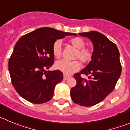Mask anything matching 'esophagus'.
<instances>
[{
    "label": "esophagus",
    "mask_w": 130,
    "mask_h": 130,
    "mask_svg": "<svg viewBox=\"0 0 130 130\" xmlns=\"http://www.w3.org/2000/svg\"><path fill=\"white\" fill-rule=\"evenodd\" d=\"M69 77H70V76H67V75H66V74H64L63 75V79L64 80L67 79Z\"/></svg>",
    "instance_id": "1"
}]
</instances>
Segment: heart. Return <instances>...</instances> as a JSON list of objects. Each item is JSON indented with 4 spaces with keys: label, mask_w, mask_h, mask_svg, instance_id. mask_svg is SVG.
I'll list each match as a JSON object with an SVG mask.
<instances>
[{
    "label": "heart",
    "mask_w": 130,
    "mask_h": 130,
    "mask_svg": "<svg viewBox=\"0 0 130 130\" xmlns=\"http://www.w3.org/2000/svg\"><path fill=\"white\" fill-rule=\"evenodd\" d=\"M70 43L77 48L75 58H79L83 62H88L92 58V52L89 48H85L86 43L82 38L79 37L73 38L69 40ZM61 45L62 42L60 40H57L54 42L52 47L53 55L55 58H60L61 55ZM56 69L66 75H70L77 71L81 67L80 63L77 60L68 61L62 59L56 62L54 65Z\"/></svg>",
    "instance_id": "obj_1"
}]
</instances>
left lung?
Listing matches in <instances>:
<instances>
[{"label": "left lung", "instance_id": "left-lung-1", "mask_svg": "<svg viewBox=\"0 0 130 130\" xmlns=\"http://www.w3.org/2000/svg\"><path fill=\"white\" fill-rule=\"evenodd\" d=\"M94 45L92 60L85 69L76 73V85L71 88V96L74 103L92 106L99 103L113 90L122 71L119 51L117 45L106 36L97 31L82 32ZM81 74L89 75V79Z\"/></svg>", "mask_w": 130, "mask_h": 130}]
</instances>
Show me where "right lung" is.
<instances>
[{
    "label": "right lung",
    "mask_w": 130,
    "mask_h": 130,
    "mask_svg": "<svg viewBox=\"0 0 130 130\" xmlns=\"http://www.w3.org/2000/svg\"><path fill=\"white\" fill-rule=\"evenodd\" d=\"M74 35L51 27H42L19 38L8 63L13 86L18 94L34 104L50 101L63 73L56 70L45 71L54 63L52 47L54 42L65 36Z\"/></svg>",
    "instance_id": "1"
}]
</instances>
